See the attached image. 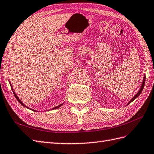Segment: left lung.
Masks as SVG:
<instances>
[{
  "mask_svg": "<svg viewBox=\"0 0 154 154\" xmlns=\"http://www.w3.org/2000/svg\"><path fill=\"white\" fill-rule=\"evenodd\" d=\"M145 80H146V76L144 75V79H143V83H142L141 87H140V90H139V91L136 94V95H135V96H134V97L132 98V99H131V100L129 101V103H128V105H129L130 103H131V102H132L133 100H135L136 99V98H137L138 96H139L140 95V94H141V92H143V88H144V84H145Z\"/></svg>",
  "mask_w": 154,
  "mask_h": 154,
  "instance_id": "8db88e82",
  "label": "left lung"
}]
</instances>
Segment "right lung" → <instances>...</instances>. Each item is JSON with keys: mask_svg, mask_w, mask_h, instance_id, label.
Segmentation results:
<instances>
[{"mask_svg": "<svg viewBox=\"0 0 154 154\" xmlns=\"http://www.w3.org/2000/svg\"><path fill=\"white\" fill-rule=\"evenodd\" d=\"M11 85V84H10ZM11 88H12V87H11ZM12 90H13V92H14V96H15V98H16V99H17V100L19 102V103H20L23 106H24V107H26V108H28V109H30V110H32V111H35V110H34V109H30V108H29V107H26V106L24 104V103H22V101L20 100H19V98L18 97V96L16 95V94H15V93L14 92V90H13V88H12ZM63 104L62 103V104H60V105H58V106H57V107H54V108H53L52 109H51V110H53V109H58V108H59V107H61V106Z\"/></svg>", "mask_w": 154, "mask_h": 154, "instance_id": "right-lung-1", "label": "right lung"}]
</instances>
